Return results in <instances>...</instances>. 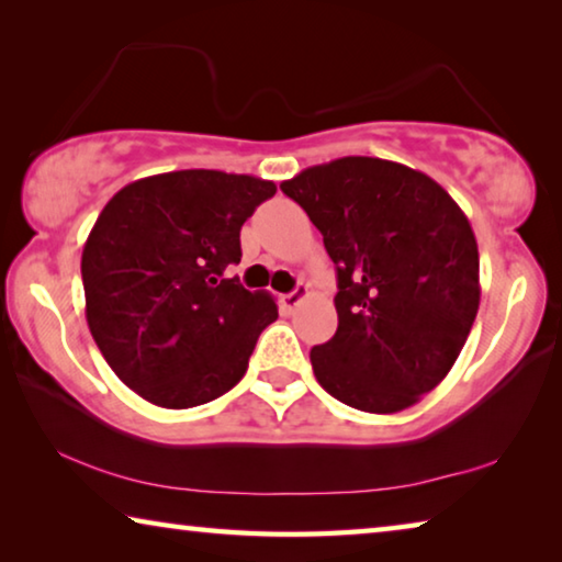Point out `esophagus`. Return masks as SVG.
Returning <instances> with one entry per match:
<instances>
[{"instance_id":"esophagus-1","label":"esophagus","mask_w":562,"mask_h":562,"mask_svg":"<svg viewBox=\"0 0 562 562\" xmlns=\"http://www.w3.org/2000/svg\"><path fill=\"white\" fill-rule=\"evenodd\" d=\"M310 295V290H307V284H297L295 290L292 292H288V295H282L280 297V307H282V313H292V310H295L302 300H305Z\"/></svg>"}]
</instances>
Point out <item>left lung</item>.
Listing matches in <instances>:
<instances>
[{"label": "left lung", "instance_id": "8db88e82", "mask_svg": "<svg viewBox=\"0 0 562 562\" xmlns=\"http://www.w3.org/2000/svg\"><path fill=\"white\" fill-rule=\"evenodd\" d=\"M280 190L323 233L337 267V333L310 350L340 403L390 415L438 387L480 305V257L465 212L417 169L342 157Z\"/></svg>", "mask_w": 562, "mask_h": 562}]
</instances>
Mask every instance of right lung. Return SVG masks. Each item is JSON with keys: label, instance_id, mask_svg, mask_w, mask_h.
<instances>
[{"label": "right lung", "instance_id": "right-lung-1", "mask_svg": "<svg viewBox=\"0 0 562 562\" xmlns=\"http://www.w3.org/2000/svg\"><path fill=\"white\" fill-rule=\"evenodd\" d=\"M278 187L252 175L180 169L130 182L82 249L87 325L104 360L147 403L184 409L233 390L278 319L270 292L225 270L239 229Z\"/></svg>", "mask_w": 562, "mask_h": 562}]
</instances>
